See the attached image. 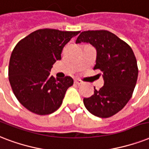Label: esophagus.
Instances as JSON below:
<instances>
[{
  "label": "esophagus",
  "mask_w": 149,
  "mask_h": 149,
  "mask_svg": "<svg viewBox=\"0 0 149 149\" xmlns=\"http://www.w3.org/2000/svg\"><path fill=\"white\" fill-rule=\"evenodd\" d=\"M74 83H75L76 85H82L83 84L82 81H81V80H79V79H75V80H74Z\"/></svg>",
  "instance_id": "obj_1"
}]
</instances>
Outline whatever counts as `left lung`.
I'll use <instances>...</instances> for the list:
<instances>
[{
  "label": "left lung",
  "mask_w": 149,
  "mask_h": 149,
  "mask_svg": "<svg viewBox=\"0 0 149 149\" xmlns=\"http://www.w3.org/2000/svg\"><path fill=\"white\" fill-rule=\"evenodd\" d=\"M90 43L96 49L93 69L102 71L104 85L84 98L85 108L99 117L107 118L121 110L131 98L138 79L135 56L127 43L106 30L85 31L76 43Z\"/></svg>",
  "instance_id": "1"
}]
</instances>
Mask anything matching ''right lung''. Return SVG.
Listing matches in <instances>:
<instances>
[{"label":"right lung","instance_id":"add662e5","mask_svg":"<svg viewBox=\"0 0 149 149\" xmlns=\"http://www.w3.org/2000/svg\"><path fill=\"white\" fill-rule=\"evenodd\" d=\"M79 33L39 29L14 48L9 62V81L17 100L29 111L47 115L61 107L74 81L68 76L55 78L50 75V69L61 59L65 44Z\"/></svg>","mask_w":149,"mask_h":149}]
</instances>
